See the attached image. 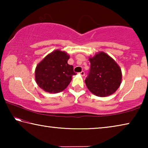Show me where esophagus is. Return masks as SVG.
<instances>
[{"label": "esophagus", "mask_w": 148, "mask_h": 148, "mask_svg": "<svg viewBox=\"0 0 148 148\" xmlns=\"http://www.w3.org/2000/svg\"><path fill=\"white\" fill-rule=\"evenodd\" d=\"M79 74H80V75H81V76H84V75H85V72H84V71H82L81 72H79Z\"/></svg>", "instance_id": "esophagus-1"}]
</instances>
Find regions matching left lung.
Returning <instances> with one entry per match:
<instances>
[{
  "label": "left lung",
  "mask_w": 148,
  "mask_h": 148,
  "mask_svg": "<svg viewBox=\"0 0 148 148\" xmlns=\"http://www.w3.org/2000/svg\"><path fill=\"white\" fill-rule=\"evenodd\" d=\"M91 67L85 83L95 95L109 96L119 88L122 74L120 67L108 55L100 52L89 58Z\"/></svg>",
  "instance_id": "left-lung-1"
}]
</instances>
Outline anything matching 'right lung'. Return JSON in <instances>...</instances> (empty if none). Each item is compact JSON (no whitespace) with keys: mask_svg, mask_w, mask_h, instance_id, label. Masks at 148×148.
I'll list each match as a JSON object with an SVG mask.
<instances>
[{"mask_svg":"<svg viewBox=\"0 0 148 148\" xmlns=\"http://www.w3.org/2000/svg\"><path fill=\"white\" fill-rule=\"evenodd\" d=\"M69 56L64 51L56 50L37 65L35 79L38 86L48 92L63 91L71 83L72 76L76 74L72 65L68 64Z\"/></svg>","mask_w":148,"mask_h":148,"instance_id":"right-lung-1","label":"right lung"}]
</instances>
